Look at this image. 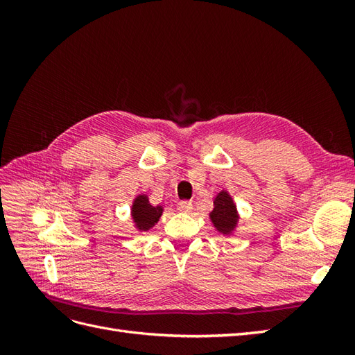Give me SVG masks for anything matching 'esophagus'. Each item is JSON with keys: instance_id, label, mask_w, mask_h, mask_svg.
<instances>
[{"instance_id": "34e87169", "label": "esophagus", "mask_w": 355, "mask_h": 355, "mask_svg": "<svg viewBox=\"0 0 355 355\" xmlns=\"http://www.w3.org/2000/svg\"><path fill=\"white\" fill-rule=\"evenodd\" d=\"M192 202L191 201H179L178 202V210L182 213H191L192 211Z\"/></svg>"}]
</instances>
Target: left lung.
<instances>
[{"label":"left lung","instance_id":"1","mask_svg":"<svg viewBox=\"0 0 355 355\" xmlns=\"http://www.w3.org/2000/svg\"><path fill=\"white\" fill-rule=\"evenodd\" d=\"M214 207L210 211V220L213 227L218 230V232L223 235H231L234 230L239 225V211L237 206L228 194V191H220L213 201Z\"/></svg>","mask_w":355,"mask_h":355}]
</instances>
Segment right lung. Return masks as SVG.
I'll return each mask as SVG.
<instances>
[{
  "label": "right lung",
  "instance_id": "right-lung-1",
  "mask_svg": "<svg viewBox=\"0 0 355 355\" xmlns=\"http://www.w3.org/2000/svg\"><path fill=\"white\" fill-rule=\"evenodd\" d=\"M163 206H153L148 196H137L132 206V219L139 231L151 230L163 214Z\"/></svg>",
  "mask_w": 355,
  "mask_h": 355
}]
</instances>
